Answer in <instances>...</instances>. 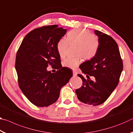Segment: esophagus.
<instances>
[{
  "mask_svg": "<svg viewBox=\"0 0 133 133\" xmlns=\"http://www.w3.org/2000/svg\"><path fill=\"white\" fill-rule=\"evenodd\" d=\"M73 76H74V77H75V76H77V71H73Z\"/></svg>",
  "mask_w": 133,
  "mask_h": 133,
  "instance_id": "esophagus-1",
  "label": "esophagus"
}]
</instances>
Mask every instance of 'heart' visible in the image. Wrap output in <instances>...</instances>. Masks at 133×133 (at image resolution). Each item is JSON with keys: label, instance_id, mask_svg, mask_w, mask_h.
Returning <instances> with one entry per match:
<instances>
[{"label": "heart", "instance_id": "heart-1", "mask_svg": "<svg viewBox=\"0 0 133 133\" xmlns=\"http://www.w3.org/2000/svg\"><path fill=\"white\" fill-rule=\"evenodd\" d=\"M69 44H77V57H69L63 60V65L70 69H75L79 66L82 60H89L95 56L99 48L97 37L92 35L89 31L82 29H74L67 33V38L60 39L57 44V50L61 58L66 56Z\"/></svg>", "mask_w": 133, "mask_h": 133}]
</instances>
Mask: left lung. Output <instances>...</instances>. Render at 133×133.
Segmentation results:
<instances>
[{
    "mask_svg": "<svg viewBox=\"0 0 133 133\" xmlns=\"http://www.w3.org/2000/svg\"><path fill=\"white\" fill-rule=\"evenodd\" d=\"M94 33L98 37V51L94 57L81 64V70L87 78L78 74L83 85L76 93L80 102L96 106L104 103L118 85L123 65L115 40L100 31L96 30ZM89 76H94L95 80Z\"/></svg>",
    "mask_w": 133,
    "mask_h": 133,
    "instance_id": "8db88e82",
    "label": "left lung"
}]
</instances>
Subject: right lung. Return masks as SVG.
Here are the masks:
<instances>
[{
    "mask_svg": "<svg viewBox=\"0 0 133 133\" xmlns=\"http://www.w3.org/2000/svg\"><path fill=\"white\" fill-rule=\"evenodd\" d=\"M66 32V29L57 25L35 29L24 37L17 51L15 68L19 87L36 106L48 107L55 103L60 90L73 76L67 67L55 73L47 70L49 64H60L57 44Z\"/></svg>",
    "mask_w": 133,
    "mask_h": 133,
    "instance_id": "add662e5",
    "label": "right lung"
}]
</instances>
